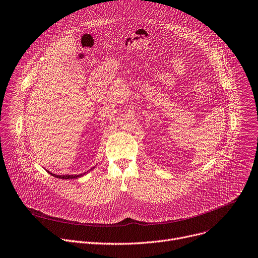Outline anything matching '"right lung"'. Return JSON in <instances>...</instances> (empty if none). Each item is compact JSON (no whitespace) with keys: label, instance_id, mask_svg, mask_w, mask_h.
<instances>
[{"label":"right lung","instance_id":"1","mask_svg":"<svg viewBox=\"0 0 258 258\" xmlns=\"http://www.w3.org/2000/svg\"><path fill=\"white\" fill-rule=\"evenodd\" d=\"M93 168H95V167H93ZM93 168H91V170L93 169ZM90 171V170H89ZM51 175H53L54 177H57V179H63V180H72V179H78V177H81V176H83L84 174H86V173H88V171L87 172H85V173H81V174H65V175H60V174H54V173H51L50 171H48Z\"/></svg>","mask_w":258,"mask_h":258}]
</instances>
